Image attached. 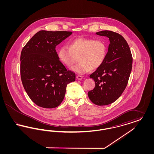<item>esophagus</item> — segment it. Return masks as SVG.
Segmentation results:
<instances>
[{"instance_id": "obj_1", "label": "esophagus", "mask_w": 154, "mask_h": 154, "mask_svg": "<svg viewBox=\"0 0 154 154\" xmlns=\"http://www.w3.org/2000/svg\"><path fill=\"white\" fill-rule=\"evenodd\" d=\"M76 78H77V80H82V76H81V75H77Z\"/></svg>"}]
</instances>
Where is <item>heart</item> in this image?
<instances>
[{"label": "heart", "mask_w": 154, "mask_h": 154, "mask_svg": "<svg viewBox=\"0 0 154 154\" xmlns=\"http://www.w3.org/2000/svg\"><path fill=\"white\" fill-rule=\"evenodd\" d=\"M106 43L101 40L80 37L71 41L69 45H62L58 50L59 60L70 67L79 57L80 63L72 66L71 70L77 73H87L99 68L107 55Z\"/></svg>", "instance_id": "heart-1"}]
</instances>
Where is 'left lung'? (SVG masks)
I'll use <instances>...</instances> for the list:
<instances>
[{
    "label": "left lung",
    "mask_w": 154,
    "mask_h": 154,
    "mask_svg": "<svg viewBox=\"0 0 154 154\" xmlns=\"http://www.w3.org/2000/svg\"><path fill=\"white\" fill-rule=\"evenodd\" d=\"M96 34L107 37L110 43L102 65L89 76L95 81V87L88 95L92 102L105 106L114 102L124 91L132 71L133 59L129 45L121 35L110 30Z\"/></svg>",
    "instance_id": "left-lung-1"
}]
</instances>
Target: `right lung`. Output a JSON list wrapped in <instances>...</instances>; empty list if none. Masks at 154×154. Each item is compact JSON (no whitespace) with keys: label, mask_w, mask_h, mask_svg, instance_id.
Wrapping results in <instances>:
<instances>
[{"label":"right lung","mask_w":154,"mask_h":154,"mask_svg":"<svg viewBox=\"0 0 154 154\" xmlns=\"http://www.w3.org/2000/svg\"><path fill=\"white\" fill-rule=\"evenodd\" d=\"M72 34L67 31L40 30L22 49V84L30 99L40 107H58L65 97L67 85L75 80V74L66 69L55 50Z\"/></svg>","instance_id":"add662e5"}]
</instances>
